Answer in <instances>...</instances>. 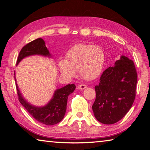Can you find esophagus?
Returning a JSON list of instances; mask_svg holds the SVG:
<instances>
[{"instance_id":"obj_1","label":"esophagus","mask_w":150,"mask_h":150,"mask_svg":"<svg viewBox=\"0 0 150 150\" xmlns=\"http://www.w3.org/2000/svg\"><path fill=\"white\" fill-rule=\"evenodd\" d=\"M87 87V86L86 85H84V84H81L78 86V88H79V89H81V90H83L85 89V88H86Z\"/></svg>"}]
</instances>
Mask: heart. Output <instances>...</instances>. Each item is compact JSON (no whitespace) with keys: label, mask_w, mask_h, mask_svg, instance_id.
Instances as JSON below:
<instances>
[{"label":"heart","mask_w":150,"mask_h":150,"mask_svg":"<svg viewBox=\"0 0 150 150\" xmlns=\"http://www.w3.org/2000/svg\"><path fill=\"white\" fill-rule=\"evenodd\" d=\"M105 54L99 46L79 44L70 48L65 60L58 63L61 73L69 78L79 71L81 77L86 80L97 78L102 71L105 63Z\"/></svg>","instance_id":"b5f03b06"}]
</instances>
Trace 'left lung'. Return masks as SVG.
Returning a JSON list of instances; mask_svg holds the SVG:
<instances>
[{
	"label": "left lung",
	"instance_id": "left-lung-1",
	"mask_svg": "<svg viewBox=\"0 0 150 150\" xmlns=\"http://www.w3.org/2000/svg\"><path fill=\"white\" fill-rule=\"evenodd\" d=\"M137 80L134 62L124 55L115 66L104 71L95 87L96 98L92 108L96 120L105 124L120 120L135 100Z\"/></svg>",
	"mask_w": 150,
	"mask_h": 150
}]
</instances>
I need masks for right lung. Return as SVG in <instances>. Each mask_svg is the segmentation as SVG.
Returning a JSON list of instances; mask_svg holds the SVG:
<instances>
[{
	"mask_svg": "<svg viewBox=\"0 0 150 150\" xmlns=\"http://www.w3.org/2000/svg\"><path fill=\"white\" fill-rule=\"evenodd\" d=\"M36 54L50 56L49 51L45 45V42L42 38L33 40L22 48L18 57L16 65L18 64L20 61L25 57ZM16 87L18 97L21 105L37 121L48 126L54 125L62 120L67 109L68 96L74 91L76 87L74 84H69L57 89L52 99L46 106L44 107H35L24 99L18 87L16 82Z\"/></svg>",
	"mask_w": 150,
	"mask_h": 150,
	"instance_id": "1",
	"label": "right lung"
}]
</instances>
